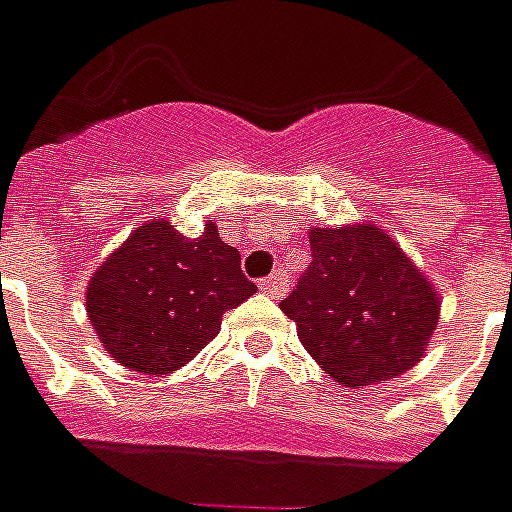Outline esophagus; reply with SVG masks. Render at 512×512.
Masks as SVG:
<instances>
[{
    "mask_svg": "<svg viewBox=\"0 0 512 512\" xmlns=\"http://www.w3.org/2000/svg\"><path fill=\"white\" fill-rule=\"evenodd\" d=\"M285 288H288V277H285L282 271H277V274H271V277H266V280L260 282V291L266 293V296H271V299H280L282 293H285Z\"/></svg>",
    "mask_w": 512,
    "mask_h": 512,
    "instance_id": "34e87169",
    "label": "esophagus"
}]
</instances>
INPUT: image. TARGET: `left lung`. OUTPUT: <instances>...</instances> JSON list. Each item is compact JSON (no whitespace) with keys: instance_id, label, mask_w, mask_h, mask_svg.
Listing matches in <instances>:
<instances>
[{"instance_id":"obj_1","label":"left lung","mask_w":512,"mask_h":512,"mask_svg":"<svg viewBox=\"0 0 512 512\" xmlns=\"http://www.w3.org/2000/svg\"><path fill=\"white\" fill-rule=\"evenodd\" d=\"M313 263L280 307L343 388L402 377L427 355L441 293L374 221L310 227Z\"/></svg>"}]
</instances>
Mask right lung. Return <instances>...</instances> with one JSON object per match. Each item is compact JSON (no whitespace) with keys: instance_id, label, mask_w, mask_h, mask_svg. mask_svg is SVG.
Instances as JSON below:
<instances>
[{"instance_id":"add662e5","label":"right lung","mask_w":512,"mask_h":512,"mask_svg":"<svg viewBox=\"0 0 512 512\" xmlns=\"http://www.w3.org/2000/svg\"><path fill=\"white\" fill-rule=\"evenodd\" d=\"M257 293L235 246L207 221L196 238L166 219L135 227L102 260L85 291L88 321L105 352L144 374L191 363L221 330V316Z\"/></svg>"}]
</instances>
